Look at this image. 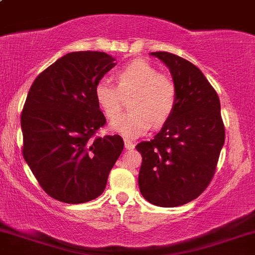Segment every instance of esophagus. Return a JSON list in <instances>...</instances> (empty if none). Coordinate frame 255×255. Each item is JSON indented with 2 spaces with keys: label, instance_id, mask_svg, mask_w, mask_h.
I'll return each instance as SVG.
<instances>
[{
  "label": "esophagus",
  "instance_id": "esophagus-1",
  "mask_svg": "<svg viewBox=\"0 0 255 255\" xmlns=\"http://www.w3.org/2000/svg\"><path fill=\"white\" fill-rule=\"evenodd\" d=\"M134 147H135V145H134L133 142L129 141V140H125V148H126V150H133Z\"/></svg>",
  "mask_w": 255,
  "mask_h": 255
}]
</instances>
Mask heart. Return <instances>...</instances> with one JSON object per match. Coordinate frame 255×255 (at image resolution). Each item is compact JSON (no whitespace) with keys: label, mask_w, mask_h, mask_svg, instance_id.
I'll return each instance as SVG.
<instances>
[{"label":"heart","mask_w":255,"mask_h":255,"mask_svg":"<svg viewBox=\"0 0 255 255\" xmlns=\"http://www.w3.org/2000/svg\"><path fill=\"white\" fill-rule=\"evenodd\" d=\"M118 86L101 79L95 86V98L108 119L117 116L123 98L131 96L130 112L110 122V129L126 139H135L151 128L168 122L177 102V89L168 75L158 73L148 61L135 58L116 72Z\"/></svg>","instance_id":"b5f03b06"}]
</instances>
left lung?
I'll return each instance as SVG.
<instances>
[{"instance_id":"8db88e82","label":"left lung","mask_w":255,"mask_h":255,"mask_svg":"<svg viewBox=\"0 0 255 255\" xmlns=\"http://www.w3.org/2000/svg\"><path fill=\"white\" fill-rule=\"evenodd\" d=\"M171 73L177 102L171 118L141 153L139 188L148 203L181 206L194 200L211 182L225 131L217 92L197 66L165 51L151 52Z\"/></svg>"}]
</instances>
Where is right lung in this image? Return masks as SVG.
<instances>
[{
  "mask_svg": "<svg viewBox=\"0 0 255 255\" xmlns=\"http://www.w3.org/2000/svg\"><path fill=\"white\" fill-rule=\"evenodd\" d=\"M115 66L105 52H69L40 73L28 91L21 113L22 154L40 187L62 203L99 197L124 150L118 134L95 136L107 122L95 86Z\"/></svg>",
  "mask_w": 255,
  "mask_h": 255,
  "instance_id": "right-lung-1",
  "label": "right lung"
}]
</instances>
